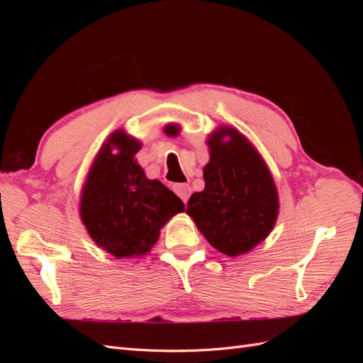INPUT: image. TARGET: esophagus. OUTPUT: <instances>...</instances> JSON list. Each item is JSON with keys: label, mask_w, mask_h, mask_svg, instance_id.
<instances>
[{"label": "esophagus", "mask_w": 363, "mask_h": 363, "mask_svg": "<svg viewBox=\"0 0 363 363\" xmlns=\"http://www.w3.org/2000/svg\"><path fill=\"white\" fill-rule=\"evenodd\" d=\"M172 189H174L175 194H177V195L180 196V199L183 200L184 204L188 203L189 195H191V186H189V184H186V183H177V184L172 186Z\"/></svg>", "instance_id": "obj_1"}]
</instances>
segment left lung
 I'll return each mask as SVG.
<instances>
[{
    "mask_svg": "<svg viewBox=\"0 0 363 363\" xmlns=\"http://www.w3.org/2000/svg\"><path fill=\"white\" fill-rule=\"evenodd\" d=\"M206 144L211 156L203 169L206 186L191 195L186 213L219 252L247 255L276 225V183L257 148L238 128L219 125Z\"/></svg>",
    "mask_w": 363,
    "mask_h": 363,
    "instance_id": "obj_1",
    "label": "left lung"
}]
</instances>
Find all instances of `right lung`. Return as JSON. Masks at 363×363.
Returning <instances> with one entry per match:
<instances>
[{"label":"right lung","instance_id":"add662e5","mask_svg":"<svg viewBox=\"0 0 363 363\" xmlns=\"http://www.w3.org/2000/svg\"><path fill=\"white\" fill-rule=\"evenodd\" d=\"M142 144L115 130L98 150L80 194V218L91 239L116 259L142 257L160 230L184 211L183 201L136 160Z\"/></svg>","mask_w":363,"mask_h":363}]
</instances>
